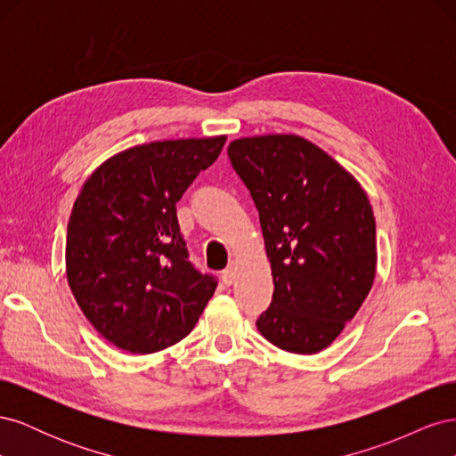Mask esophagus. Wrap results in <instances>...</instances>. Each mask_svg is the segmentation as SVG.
<instances>
[{
	"mask_svg": "<svg viewBox=\"0 0 456 456\" xmlns=\"http://www.w3.org/2000/svg\"><path fill=\"white\" fill-rule=\"evenodd\" d=\"M233 280H236V268L228 266V268L223 272V281H224L226 285H232Z\"/></svg>",
	"mask_w": 456,
	"mask_h": 456,
	"instance_id": "1",
	"label": "esophagus"
}]
</instances>
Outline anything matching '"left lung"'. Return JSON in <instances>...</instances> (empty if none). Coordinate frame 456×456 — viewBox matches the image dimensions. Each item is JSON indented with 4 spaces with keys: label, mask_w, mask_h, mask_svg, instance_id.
<instances>
[{
    "label": "left lung",
    "mask_w": 456,
    "mask_h": 456,
    "mask_svg": "<svg viewBox=\"0 0 456 456\" xmlns=\"http://www.w3.org/2000/svg\"><path fill=\"white\" fill-rule=\"evenodd\" d=\"M232 167L258 209L273 297L258 333L291 354H317L342 333L377 275V226L367 191L298 134L241 136Z\"/></svg>",
    "instance_id": "obj_1"
}]
</instances>
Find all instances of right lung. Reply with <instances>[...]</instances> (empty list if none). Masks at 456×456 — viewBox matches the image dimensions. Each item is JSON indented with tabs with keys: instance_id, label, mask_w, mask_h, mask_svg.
I'll return each instance as SVG.
<instances>
[{
	"instance_id": "1",
	"label": "right lung",
	"mask_w": 456,
	"mask_h": 456,
	"mask_svg": "<svg viewBox=\"0 0 456 456\" xmlns=\"http://www.w3.org/2000/svg\"><path fill=\"white\" fill-rule=\"evenodd\" d=\"M226 134L118 151L81 186L66 233V280L116 348L154 354L196 327L216 281L190 265L176 203L223 151Z\"/></svg>"
}]
</instances>
